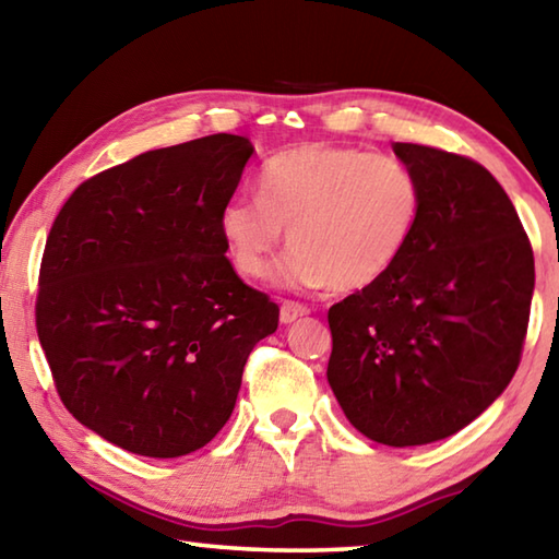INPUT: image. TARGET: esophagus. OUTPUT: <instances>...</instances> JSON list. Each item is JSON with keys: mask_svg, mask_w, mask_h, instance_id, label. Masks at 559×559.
Listing matches in <instances>:
<instances>
[{"mask_svg": "<svg viewBox=\"0 0 559 559\" xmlns=\"http://www.w3.org/2000/svg\"><path fill=\"white\" fill-rule=\"evenodd\" d=\"M308 313H310V308L300 306V302H296V300H286L281 306V323L283 325H290V323H296L298 318L308 316Z\"/></svg>", "mask_w": 559, "mask_h": 559, "instance_id": "esophagus-1", "label": "esophagus"}]
</instances>
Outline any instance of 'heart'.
<instances>
[{
	"label": "heart",
	"instance_id": "b5f03b06",
	"mask_svg": "<svg viewBox=\"0 0 559 559\" xmlns=\"http://www.w3.org/2000/svg\"><path fill=\"white\" fill-rule=\"evenodd\" d=\"M421 212V182L400 157L313 143L269 157L259 197L234 194L219 229L246 278L269 276L286 229L296 249L283 269L290 286L355 293L396 266Z\"/></svg>",
	"mask_w": 559,
	"mask_h": 559
}]
</instances>
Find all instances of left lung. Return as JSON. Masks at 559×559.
<instances>
[{"instance_id":"1","label":"left lung","mask_w":559,"mask_h":559,"mask_svg":"<svg viewBox=\"0 0 559 559\" xmlns=\"http://www.w3.org/2000/svg\"><path fill=\"white\" fill-rule=\"evenodd\" d=\"M424 212L404 257L328 310V382L349 424L384 447H421L484 414L513 380L535 259L506 189L484 165L394 143Z\"/></svg>"}]
</instances>
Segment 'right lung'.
<instances>
[{
    "instance_id": "right-lung-1",
    "label": "right lung",
    "mask_w": 559,
    "mask_h": 559,
    "mask_svg": "<svg viewBox=\"0 0 559 559\" xmlns=\"http://www.w3.org/2000/svg\"><path fill=\"white\" fill-rule=\"evenodd\" d=\"M249 138L150 150L91 177L46 239L36 330L83 427L138 456L177 459L229 421L278 306L236 276L219 229Z\"/></svg>"
}]
</instances>
